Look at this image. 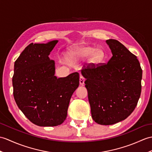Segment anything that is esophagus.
Instances as JSON below:
<instances>
[{"mask_svg":"<svg viewBox=\"0 0 152 152\" xmlns=\"http://www.w3.org/2000/svg\"><path fill=\"white\" fill-rule=\"evenodd\" d=\"M84 82H85V78L83 76H81L80 77V83L81 86H83Z\"/></svg>","mask_w":152,"mask_h":152,"instance_id":"esophagus-1","label":"esophagus"}]
</instances>
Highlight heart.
I'll use <instances>...</instances> for the list:
<instances>
[{
  "mask_svg": "<svg viewBox=\"0 0 152 152\" xmlns=\"http://www.w3.org/2000/svg\"><path fill=\"white\" fill-rule=\"evenodd\" d=\"M70 56L76 59H83L91 57V60L93 63H98L104 60L105 54L100 48H95L92 46L83 45L77 47L70 52Z\"/></svg>",
  "mask_w": 152,
  "mask_h": 152,
  "instance_id": "b5f03b06",
  "label": "heart"
}]
</instances>
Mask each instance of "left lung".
<instances>
[{"mask_svg":"<svg viewBox=\"0 0 152 152\" xmlns=\"http://www.w3.org/2000/svg\"><path fill=\"white\" fill-rule=\"evenodd\" d=\"M106 43L113 56L107 64L81 70L86 79L91 116L101 125H112L132 114L141 93L142 70L136 56L115 39Z\"/></svg>","mask_w":152,"mask_h":152,"instance_id":"left-lung-1","label":"left lung"}]
</instances>
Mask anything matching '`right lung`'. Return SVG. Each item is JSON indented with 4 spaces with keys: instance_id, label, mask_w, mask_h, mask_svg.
Returning <instances> with one entry per match:
<instances>
[{
    "instance_id": "1",
    "label": "right lung",
    "mask_w": 152,
    "mask_h": 152,
    "mask_svg": "<svg viewBox=\"0 0 152 152\" xmlns=\"http://www.w3.org/2000/svg\"><path fill=\"white\" fill-rule=\"evenodd\" d=\"M58 42L30 44L14 64V99L26 118L39 126L61 124L79 86L78 72L59 78L55 76V61L48 56Z\"/></svg>"
}]
</instances>
